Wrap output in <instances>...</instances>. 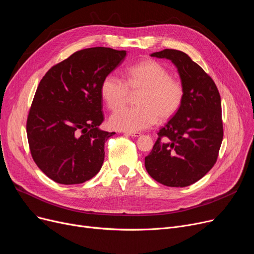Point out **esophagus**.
<instances>
[{"mask_svg": "<svg viewBox=\"0 0 254 254\" xmlns=\"http://www.w3.org/2000/svg\"><path fill=\"white\" fill-rule=\"evenodd\" d=\"M124 134L128 135V136H132V137H138V136H140L139 132H124Z\"/></svg>", "mask_w": 254, "mask_h": 254, "instance_id": "34e87169", "label": "esophagus"}]
</instances>
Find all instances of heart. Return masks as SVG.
<instances>
[{"instance_id":"b5f03b06","label":"heart","mask_w":254,"mask_h":254,"mask_svg":"<svg viewBox=\"0 0 254 254\" xmlns=\"http://www.w3.org/2000/svg\"><path fill=\"white\" fill-rule=\"evenodd\" d=\"M140 92L137 108H120L130 92ZM102 99L110 110L118 109L110 117L112 128L124 132H137L154 125L157 120L172 118L183 100V88L172 78L171 72L163 65L146 60L131 66L126 78L108 74L101 82Z\"/></svg>"}]
</instances>
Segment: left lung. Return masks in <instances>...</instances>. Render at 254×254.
I'll use <instances>...</instances> for the list:
<instances>
[{
	"instance_id": "1",
	"label": "left lung",
	"mask_w": 254,
	"mask_h": 254,
	"mask_svg": "<svg viewBox=\"0 0 254 254\" xmlns=\"http://www.w3.org/2000/svg\"><path fill=\"white\" fill-rule=\"evenodd\" d=\"M151 57L176 66L183 88L178 112L158 132L144 166L157 182L186 187L214 166L223 138L221 99L213 79L183 52L164 50Z\"/></svg>"
}]
</instances>
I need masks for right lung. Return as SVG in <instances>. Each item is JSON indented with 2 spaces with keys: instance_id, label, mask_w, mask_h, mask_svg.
<instances>
[{
  "instance_id": "1",
  "label": "right lung",
  "mask_w": 254,
  "mask_h": 254,
  "mask_svg": "<svg viewBox=\"0 0 254 254\" xmlns=\"http://www.w3.org/2000/svg\"><path fill=\"white\" fill-rule=\"evenodd\" d=\"M126 51L92 47L71 55L41 79L27 122L35 163L55 182L80 184L97 175L104 143L115 132L103 122L101 82L124 62Z\"/></svg>"
}]
</instances>
